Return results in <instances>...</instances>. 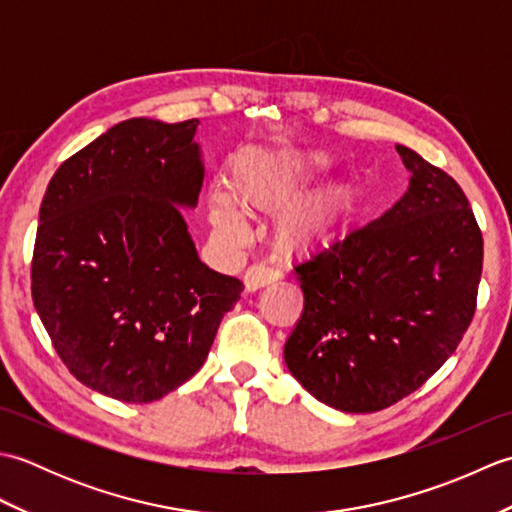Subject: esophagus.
I'll return each mask as SVG.
<instances>
[{
  "label": "esophagus",
  "mask_w": 512,
  "mask_h": 512,
  "mask_svg": "<svg viewBox=\"0 0 512 512\" xmlns=\"http://www.w3.org/2000/svg\"><path fill=\"white\" fill-rule=\"evenodd\" d=\"M277 277H279V273L273 266L266 262H257L253 266H248V270L244 273V284L248 290H257V288L270 284V281H275Z\"/></svg>",
  "instance_id": "obj_1"
}]
</instances>
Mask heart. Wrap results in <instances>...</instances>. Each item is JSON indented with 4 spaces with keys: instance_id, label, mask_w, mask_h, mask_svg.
Listing matches in <instances>:
<instances>
[{
    "instance_id": "heart-1",
    "label": "heart",
    "mask_w": 512,
    "mask_h": 512,
    "mask_svg": "<svg viewBox=\"0 0 512 512\" xmlns=\"http://www.w3.org/2000/svg\"><path fill=\"white\" fill-rule=\"evenodd\" d=\"M319 154L297 149L248 147L231 167L226 187L209 193V217L215 235L226 244H242L248 235L244 209L275 211L290 202L314 173L325 167ZM350 184L328 180L308 191L279 217V233L290 244H306L325 235L350 202Z\"/></svg>"
}]
</instances>
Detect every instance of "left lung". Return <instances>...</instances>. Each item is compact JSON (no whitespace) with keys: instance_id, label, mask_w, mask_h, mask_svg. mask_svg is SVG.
I'll return each mask as SVG.
<instances>
[{"instance_id":"obj_1","label":"left lung","mask_w":512,"mask_h":512,"mask_svg":"<svg viewBox=\"0 0 512 512\" xmlns=\"http://www.w3.org/2000/svg\"><path fill=\"white\" fill-rule=\"evenodd\" d=\"M405 195L376 220L292 259L303 312L284 358L303 389L345 413L416 391L471 325L484 242L464 191L396 145Z\"/></svg>"}]
</instances>
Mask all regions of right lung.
<instances>
[{
	"instance_id": "obj_1",
	"label": "right lung",
	"mask_w": 512,
	"mask_h": 512,
	"mask_svg": "<svg viewBox=\"0 0 512 512\" xmlns=\"http://www.w3.org/2000/svg\"><path fill=\"white\" fill-rule=\"evenodd\" d=\"M198 125L129 118L43 195L32 301L65 367L103 396L154 402L180 387L244 290L200 262L182 215L204 178Z\"/></svg>"
}]
</instances>
